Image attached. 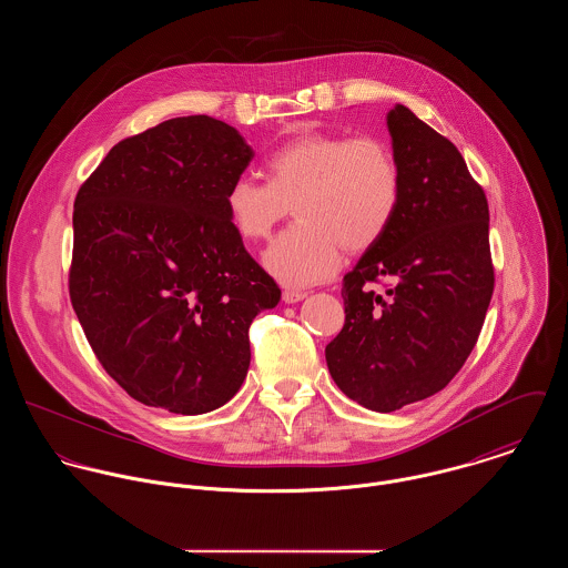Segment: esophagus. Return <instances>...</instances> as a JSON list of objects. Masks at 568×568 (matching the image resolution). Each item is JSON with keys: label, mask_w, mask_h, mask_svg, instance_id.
Returning a JSON list of instances; mask_svg holds the SVG:
<instances>
[{"label": "esophagus", "mask_w": 568, "mask_h": 568, "mask_svg": "<svg viewBox=\"0 0 568 568\" xmlns=\"http://www.w3.org/2000/svg\"><path fill=\"white\" fill-rule=\"evenodd\" d=\"M306 297V293L304 291H295V288H286L284 293H282V300L286 302V304H295V302H302Z\"/></svg>", "instance_id": "obj_1"}]
</instances>
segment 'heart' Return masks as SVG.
Here are the masks:
<instances>
[{
	"mask_svg": "<svg viewBox=\"0 0 568 568\" xmlns=\"http://www.w3.org/2000/svg\"><path fill=\"white\" fill-rule=\"evenodd\" d=\"M264 170L268 181L239 176L227 187L225 205L248 243L266 241L293 207L297 223L262 257L286 286L324 282L336 271L341 248L369 251L400 207V165L378 138L306 133L273 151Z\"/></svg>",
	"mask_w": 568,
	"mask_h": 568,
	"instance_id": "1",
	"label": "heart"
}]
</instances>
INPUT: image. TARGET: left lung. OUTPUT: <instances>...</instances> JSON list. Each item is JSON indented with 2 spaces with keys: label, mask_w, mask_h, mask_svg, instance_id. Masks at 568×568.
<instances>
[{
  "label": "left lung",
  "mask_w": 568,
  "mask_h": 568,
  "mask_svg": "<svg viewBox=\"0 0 568 568\" xmlns=\"http://www.w3.org/2000/svg\"><path fill=\"white\" fill-rule=\"evenodd\" d=\"M387 126L403 174L400 207L343 277L345 324L325 345L338 389L378 413L424 400L455 378L494 293L484 187L457 146L410 109L396 104Z\"/></svg>",
  "instance_id": "8db88e82"
}]
</instances>
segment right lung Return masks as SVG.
I'll list each match as a JSON object with an SVG mask.
<instances>
[{"label": "right lung", "instance_id": "1", "mask_svg": "<svg viewBox=\"0 0 568 568\" xmlns=\"http://www.w3.org/2000/svg\"><path fill=\"white\" fill-rule=\"evenodd\" d=\"M251 160L234 126L172 118L118 142L77 194L70 300L104 372L142 405L199 415L243 385L248 325L282 295L225 205Z\"/></svg>", "mask_w": 568, "mask_h": 568}]
</instances>
